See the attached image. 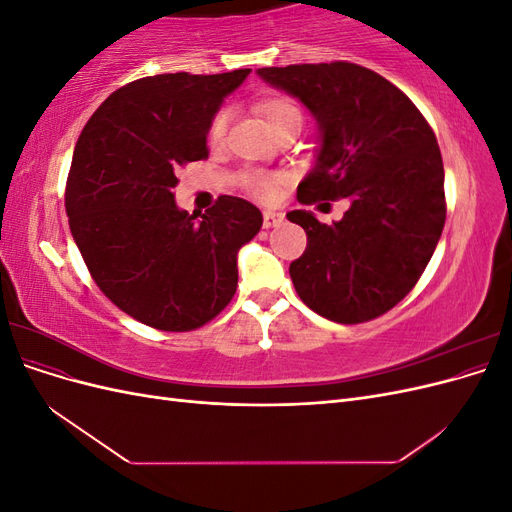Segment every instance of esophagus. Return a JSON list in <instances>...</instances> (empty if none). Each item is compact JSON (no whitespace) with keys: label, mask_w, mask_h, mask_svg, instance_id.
I'll list each match as a JSON object with an SVG mask.
<instances>
[{"label":"esophagus","mask_w":512,"mask_h":512,"mask_svg":"<svg viewBox=\"0 0 512 512\" xmlns=\"http://www.w3.org/2000/svg\"><path fill=\"white\" fill-rule=\"evenodd\" d=\"M284 222V213H275V211H265L262 213V226L265 228H275Z\"/></svg>","instance_id":"34e87169"}]
</instances>
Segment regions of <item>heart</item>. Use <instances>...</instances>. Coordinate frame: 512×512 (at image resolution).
<instances>
[{
  "label": "heart",
  "mask_w": 512,
  "mask_h": 512,
  "mask_svg": "<svg viewBox=\"0 0 512 512\" xmlns=\"http://www.w3.org/2000/svg\"><path fill=\"white\" fill-rule=\"evenodd\" d=\"M260 113L265 115L273 132L288 126V123H292V121H299V123L303 121V113H301L299 104L288 100V98H275V100L260 104ZM226 128H228V111H220L213 117L211 126H209V143L220 145L226 136ZM243 185H245V190L256 198L273 200L277 196V192L282 190L284 177L273 175V173H262V170H252V173L243 175Z\"/></svg>",
  "instance_id": "obj_1"
}]
</instances>
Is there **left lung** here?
<instances>
[{"instance_id": "1", "label": "left lung", "mask_w": 512, "mask_h": 512, "mask_svg": "<svg viewBox=\"0 0 512 512\" xmlns=\"http://www.w3.org/2000/svg\"><path fill=\"white\" fill-rule=\"evenodd\" d=\"M258 76L318 121L320 151L299 203L350 200L331 226L305 209L286 215L307 235L303 256L290 262L297 294L339 324L386 314L423 275L444 228L436 134L404 91L350 61L260 68Z\"/></svg>"}]
</instances>
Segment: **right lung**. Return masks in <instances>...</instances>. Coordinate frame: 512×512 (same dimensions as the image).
<instances>
[{"label":"right lung","mask_w":512,"mask_h":512,"mask_svg":"<svg viewBox=\"0 0 512 512\" xmlns=\"http://www.w3.org/2000/svg\"><path fill=\"white\" fill-rule=\"evenodd\" d=\"M250 68L156 74L113 91L74 147L66 213L98 288L160 331H194L237 290V254L262 213L220 196L198 218L177 207V170L209 156L207 134Z\"/></svg>","instance_id":"1"}]
</instances>
